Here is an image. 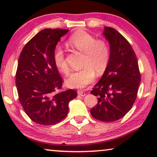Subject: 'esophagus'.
Segmentation results:
<instances>
[{
	"label": "esophagus",
	"instance_id": "esophagus-1",
	"mask_svg": "<svg viewBox=\"0 0 157 157\" xmlns=\"http://www.w3.org/2000/svg\"><path fill=\"white\" fill-rule=\"evenodd\" d=\"M78 95L81 96H84L86 95V93H85V92H83V91L78 90Z\"/></svg>",
	"mask_w": 157,
	"mask_h": 157
}]
</instances>
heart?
<instances>
[{
	"label": "heart",
	"instance_id": "obj_1",
	"mask_svg": "<svg viewBox=\"0 0 157 157\" xmlns=\"http://www.w3.org/2000/svg\"><path fill=\"white\" fill-rule=\"evenodd\" d=\"M68 44L74 50L83 53V68L73 73L66 80V83L71 88L83 89L94 81L95 72L97 75H101L106 71L110 61V47L105 40H97L84 31H77L71 36ZM53 61L60 72L69 74L70 67L66 61L65 52L61 46L55 47Z\"/></svg>",
	"mask_w": 157,
	"mask_h": 157
}]
</instances>
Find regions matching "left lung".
Wrapping results in <instances>:
<instances>
[{
    "mask_svg": "<svg viewBox=\"0 0 157 157\" xmlns=\"http://www.w3.org/2000/svg\"><path fill=\"white\" fill-rule=\"evenodd\" d=\"M104 35L110 44L108 67L91 91L98 103L91 109L94 119L105 122L124 117L137 97L141 74L136 53L129 42L111 27H105Z\"/></svg>",
    "mask_w": 157,
    "mask_h": 157,
    "instance_id": "obj_1",
    "label": "left lung"
}]
</instances>
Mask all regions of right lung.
<instances>
[{"label":"right lung","instance_id":"obj_1","mask_svg":"<svg viewBox=\"0 0 157 157\" xmlns=\"http://www.w3.org/2000/svg\"><path fill=\"white\" fill-rule=\"evenodd\" d=\"M68 29H46L23 47L18 59L16 85L18 99L32 121L49 126L67 116L68 103L77 96L74 89L61 91L63 78L53 61V53Z\"/></svg>","mask_w":157,"mask_h":157}]
</instances>
